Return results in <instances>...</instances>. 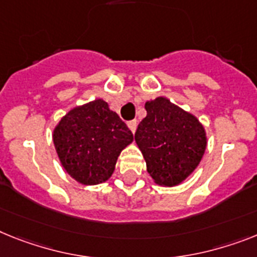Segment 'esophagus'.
Masks as SVG:
<instances>
[{
    "label": "esophagus",
    "instance_id": "obj_1",
    "mask_svg": "<svg viewBox=\"0 0 257 257\" xmlns=\"http://www.w3.org/2000/svg\"><path fill=\"white\" fill-rule=\"evenodd\" d=\"M128 126L129 129L132 131V133H135L136 128H137V121H136V120H131V121H128Z\"/></svg>",
    "mask_w": 257,
    "mask_h": 257
}]
</instances>
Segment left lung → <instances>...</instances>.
Here are the masks:
<instances>
[{
	"label": "left lung",
	"instance_id": "left-lung-1",
	"mask_svg": "<svg viewBox=\"0 0 257 257\" xmlns=\"http://www.w3.org/2000/svg\"><path fill=\"white\" fill-rule=\"evenodd\" d=\"M146 117L139 124L135 140L155 183L172 187L182 183L205 153V131L197 118L169 99L146 102Z\"/></svg>",
	"mask_w": 257,
	"mask_h": 257
}]
</instances>
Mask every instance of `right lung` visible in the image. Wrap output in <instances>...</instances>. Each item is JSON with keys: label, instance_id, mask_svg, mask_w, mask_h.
Returning <instances> with one entry per match:
<instances>
[{"label": "right lung", "instance_id": "obj_1", "mask_svg": "<svg viewBox=\"0 0 257 257\" xmlns=\"http://www.w3.org/2000/svg\"><path fill=\"white\" fill-rule=\"evenodd\" d=\"M132 141L126 124L102 99L75 107L53 132L64 169L77 182L88 185L108 180L117 157Z\"/></svg>", "mask_w": 257, "mask_h": 257}]
</instances>
